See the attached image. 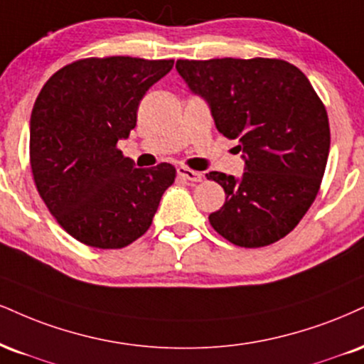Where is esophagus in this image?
I'll list each match as a JSON object with an SVG mask.
<instances>
[{"instance_id": "34e87169", "label": "esophagus", "mask_w": 364, "mask_h": 364, "mask_svg": "<svg viewBox=\"0 0 364 364\" xmlns=\"http://www.w3.org/2000/svg\"><path fill=\"white\" fill-rule=\"evenodd\" d=\"M178 176L185 178V179H188V181H201V179H203V174L198 173V171L186 168V166H179Z\"/></svg>"}]
</instances>
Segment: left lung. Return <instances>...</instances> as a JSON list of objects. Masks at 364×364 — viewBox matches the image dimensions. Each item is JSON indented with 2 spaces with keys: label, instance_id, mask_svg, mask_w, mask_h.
I'll list each match as a JSON object with an SVG mask.
<instances>
[{
  "label": "left lung",
  "instance_id": "1",
  "mask_svg": "<svg viewBox=\"0 0 364 364\" xmlns=\"http://www.w3.org/2000/svg\"><path fill=\"white\" fill-rule=\"evenodd\" d=\"M178 73L207 100L224 137L239 139L246 171H212L225 191L208 220L240 247L277 242L299 225L321 190L331 147L329 117L304 73L283 59H179Z\"/></svg>",
  "mask_w": 364,
  "mask_h": 364
}]
</instances>
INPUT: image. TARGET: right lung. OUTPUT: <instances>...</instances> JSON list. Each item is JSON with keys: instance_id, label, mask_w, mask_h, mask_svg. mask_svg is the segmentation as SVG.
<instances>
[{"instance_id": "obj_1", "label": "right lung", "mask_w": 364, "mask_h": 364, "mask_svg": "<svg viewBox=\"0 0 364 364\" xmlns=\"http://www.w3.org/2000/svg\"><path fill=\"white\" fill-rule=\"evenodd\" d=\"M173 59L86 57L52 74L30 117V168L63 229L91 247L120 249L147 232L176 169L135 168L117 147L146 91Z\"/></svg>"}]
</instances>
